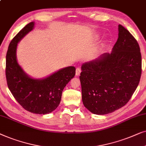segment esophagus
<instances>
[{"instance_id": "34e87169", "label": "esophagus", "mask_w": 146, "mask_h": 146, "mask_svg": "<svg viewBox=\"0 0 146 146\" xmlns=\"http://www.w3.org/2000/svg\"><path fill=\"white\" fill-rule=\"evenodd\" d=\"M81 72V70L80 68L77 67L76 69V72H75V75H76L77 76H79V75H80Z\"/></svg>"}]
</instances>
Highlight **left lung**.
I'll use <instances>...</instances> for the list:
<instances>
[{
  "instance_id": "obj_1",
  "label": "left lung",
  "mask_w": 146,
  "mask_h": 146,
  "mask_svg": "<svg viewBox=\"0 0 146 146\" xmlns=\"http://www.w3.org/2000/svg\"><path fill=\"white\" fill-rule=\"evenodd\" d=\"M118 38L111 53L82 64L79 77L84 106L96 115L115 111L129 102L138 86L141 55L138 42L118 26Z\"/></svg>"
}]
</instances>
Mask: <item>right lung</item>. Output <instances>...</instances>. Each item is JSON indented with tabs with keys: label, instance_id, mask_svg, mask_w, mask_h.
<instances>
[{
	"label": "right lung",
	"instance_id": "right-lung-1",
	"mask_svg": "<svg viewBox=\"0 0 146 146\" xmlns=\"http://www.w3.org/2000/svg\"><path fill=\"white\" fill-rule=\"evenodd\" d=\"M34 27L35 22L27 24L10 42L6 56V77L9 90L25 110L45 115L59 106L63 90L75 77V67L62 68L44 78L29 76L17 61V49L19 42Z\"/></svg>",
	"mask_w": 146,
	"mask_h": 146
}]
</instances>
